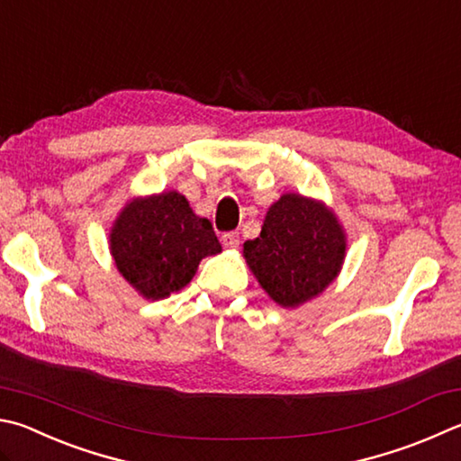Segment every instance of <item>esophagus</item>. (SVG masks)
Returning <instances> with one entry per match:
<instances>
[{
	"instance_id": "1",
	"label": "esophagus",
	"mask_w": 461,
	"mask_h": 461,
	"mask_svg": "<svg viewBox=\"0 0 461 461\" xmlns=\"http://www.w3.org/2000/svg\"><path fill=\"white\" fill-rule=\"evenodd\" d=\"M221 244L225 248H238L240 246V233L238 231H225L221 236Z\"/></svg>"
}]
</instances>
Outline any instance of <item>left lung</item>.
Segmentation results:
<instances>
[{"label":"left lung","instance_id":"left-lung-1","mask_svg":"<svg viewBox=\"0 0 461 461\" xmlns=\"http://www.w3.org/2000/svg\"><path fill=\"white\" fill-rule=\"evenodd\" d=\"M345 233L329 209L286 194L267 212L262 231L244 256L267 296L294 308L329 286L345 259Z\"/></svg>","mask_w":461,"mask_h":461}]
</instances>
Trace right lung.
<instances>
[{"instance_id":"obj_1","label":"right lung","mask_w":461,"mask_h":461,"mask_svg":"<svg viewBox=\"0 0 461 461\" xmlns=\"http://www.w3.org/2000/svg\"><path fill=\"white\" fill-rule=\"evenodd\" d=\"M119 272L145 298H167L191 282L205 256L221 252L213 225L177 191L135 199L111 233Z\"/></svg>"}]
</instances>
